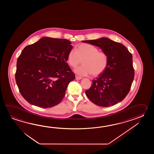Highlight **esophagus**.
<instances>
[{"instance_id": "esophagus-1", "label": "esophagus", "mask_w": 154, "mask_h": 154, "mask_svg": "<svg viewBox=\"0 0 154 154\" xmlns=\"http://www.w3.org/2000/svg\"><path fill=\"white\" fill-rule=\"evenodd\" d=\"M82 79V77H80V76H75L76 80H80V79Z\"/></svg>"}]
</instances>
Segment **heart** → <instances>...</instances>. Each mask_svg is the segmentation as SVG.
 <instances>
[{"label": "heart", "instance_id": "1", "mask_svg": "<svg viewBox=\"0 0 154 154\" xmlns=\"http://www.w3.org/2000/svg\"><path fill=\"white\" fill-rule=\"evenodd\" d=\"M81 60L82 65L74 69V72L79 75L91 74L93 76L99 75L104 72L108 64L107 54L88 43L79 45L75 50L70 49L67 55V62L73 68L78 66Z\"/></svg>", "mask_w": 154, "mask_h": 154}]
</instances>
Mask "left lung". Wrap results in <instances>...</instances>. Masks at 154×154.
I'll list each match as a JSON object with an SVG mask.
<instances>
[{"label": "left lung", "instance_id": "1", "mask_svg": "<svg viewBox=\"0 0 154 154\" xmlns=\"http://www.w3.org/2000/svg\"><path fill=\"white\" fill-rule=\"evenodd\" d=\"M82 42L97 46L108 57L107 68L92 81L86 95L95 105L101 107L121 102L128 95L134 80L131 54L123 45L107 37Z\"/></svg>", "mask_w": 154, "mask_h": 154}]
</instances>
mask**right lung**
<instances>
[{
  "label": "right lung",
  "mask_w": 154,
  "mask_h": 154,
  "mask_svg": "<svg viewBox=\"0 0 154 154\" xmlns=\"http://www.w3.org/2000/svg\"><path fill=\"white\" fill-rule=\"evenodd\" d=\"M71 44L68 39L44 37L23 49L17 60L15 80L30 104L49 108L62 100L75 78L66 63Z\"/></svg>",
  "instance_id": "right-lung-1"
}]
</instances>
